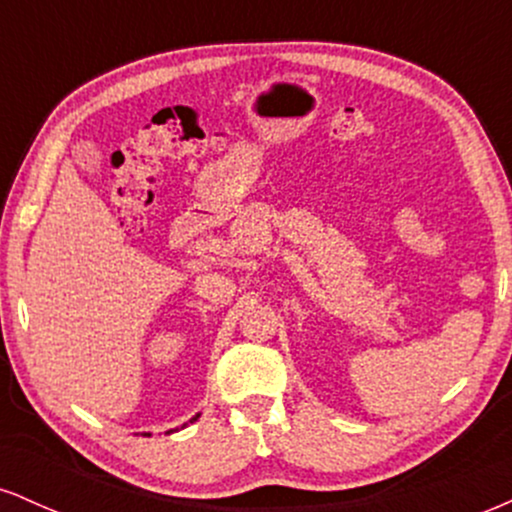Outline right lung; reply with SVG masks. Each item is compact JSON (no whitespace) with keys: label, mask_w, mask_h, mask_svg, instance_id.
Returning <instances> with one entry per match:
<instances>
[{"label":"right lung","mask_w":512,"mask_h":512,"mask_svg":"<svg viewBox=\"0 0 512 512\" xmlns=\"http://www.w3.org/2000/svg\"><path fill=\"white\" fill-rule=\"evenodd\" d=\"M199 416V414H197ZM197 416H195V419H192V421H197Z\"/></svg>","instance_id":"obj_1"}]
</instances>
